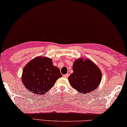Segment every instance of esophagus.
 I'll list each match as a JSON object with an SVG mask.
<instances>
[{
  "label": "esophagus",
  "mask_w": 127,
  "mask_h": 127,
  "mask_svg": "<svg viewBox=\"0 0 127 127\" xmlns=\"http://www.w3.org/2000/svg\"><path fill=\"white\" fill-rule=\"evenodd\" d=\"M69 75V74H65V75H63V77L64 78H68Z\"/></svg>",
  "instance_id": "34e87169"
}]
</instances>
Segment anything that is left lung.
<instances>
[{
    "mask_svg": "<svg viewBox=\"0 0 127 127\" xmlns=\"http://www.w3.org/2000/svg\"><path fill=\"white\" fill-rule=\"evenodd\" d=\"M73 73L68 78L71 86L79 93H88L95 91L102 79L100 69L91 60L79 58L73 65Z\"/></svg>",
    "mask_w": 127,
    "mask_h": 127,
    "instance_id": "1",
    "label": "left lung"
}]
</instances>
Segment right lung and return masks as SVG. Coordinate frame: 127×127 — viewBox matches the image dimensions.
I'll return each instance as SVG.
<instances>
[{"label":"right lung","mask_w":127,"mask_h":127,"mask_svg":"<svg viewBox=\"0 0 127 127\" xmlns=\"http://www.w3.org/2000/svg\"><path fill=\"white\" fill-rule=\"evenodd\" d=\"M61 77L59 69L53 65L51 59L38 57L24 66L22 79L29 92L41 95L51 89Z\"/></svg>","instance_id":"add662e5"}]
</instances>
